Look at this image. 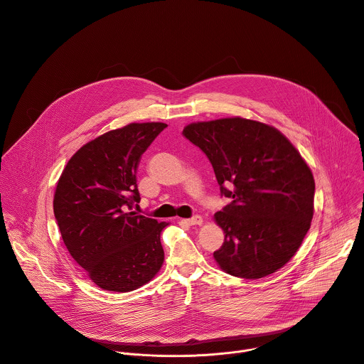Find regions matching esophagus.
Masks as SVG:
<instances>
[{
	"mask_svg": "<svg viewBox=\"0 0 364 364\" xmlns=\"http://www.w3.org/2000/svg\"><path fill=\"white\" fill-rule=\"evenodd\" d=\"M185 223L189 225V226H200L203 223V219L200 216H195L192 219H186Z\"/></svg>",
	"mask_w": 364,
	"mask_h": 364,
	"instance_id": "esophagus-1",
	"label": "esophagus"
}]
</instances>
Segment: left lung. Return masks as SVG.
I'll list each match as a JSON object with an SVG mask.
<instances>
[{
    "instance_id": "1",
    "label": "left lung",
    "mask_w": 364,
    "mask_h": 364,
    "mask_svg": "<svg viewBox=\"0 0 364 364\" xmlns=\"http://www.w3.org/2000/svg\"><path fill=\"white\" fill-rule=\"evenodd\" d=\"M183 135L206 154L232 199L213 216L225 233L213 252L219 268L245 279L282 268L314 218L315 179L299 151L275 127L242 117L191 122Z\"/></svg>"
}]
</instances>
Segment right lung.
I'll return each mask as SVG.
<instances>
[{
	"label": "right lung",
	"mask_w": 364,
	"mask_h": 364,
	"mask_svg": "<svg viewBox=\"0 0 364 364\" xmlns=\"http://www.w3.org/2000/svg\"><path fill=\"white\" fill-rule=\"evenodd\" d=\"M165 122H131L80 146L56 183L53 212L69 254L102 289L129 292L164 264L169 226L138 216L136 166Z\"/></svg>",
	"instance_id": "add662e5"
}]
</instances>
